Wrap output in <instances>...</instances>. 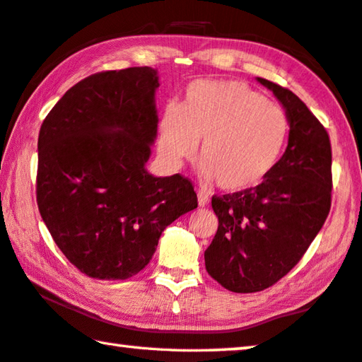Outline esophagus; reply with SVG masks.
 I'll use <instances>...</instances> for the list:
<instances>
[{"instance_id":"34e87169","label":"esophagus","mask_w":362,"mask_h":362,"mask_svg":"<svg viewBox=\"0 0 362 362\" xmlns=\"http://www.w3.org/2000/svg\"><path fill=\"white\" fill-rule=\"evenodd\" d=\"M197 199H199L200 206H205L208 205V202H210V199H208V195L204 191H197Z\"/></svg>"}]
</instances>
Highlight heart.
Wrapping results in <instances>:
<instances>
[{
	"instance_id": "obj_1",
	"label": "heart",
	"mask_w": 362,
	"mask_h": 362,
	"mask_svg": "<svg viewBox=\"0 0 362 362\" xmlns=\"http://www.w3.org/2000/svg\"><path fill=\"white\" fill-rule=\"evenodd\" d=\"M289 122L280 106L238 81H199L181 107L158 124V152L170 167L192 158L200 146L202 175L219 189L242 194L270 175L286 146Z\"/></svg>"
}]
</instances>
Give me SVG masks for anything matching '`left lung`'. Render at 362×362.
<instances>
[{
	"mask_svg": "<svg viewBox=\"0 0 362 362\" xmlns=\"http://www.w3.org/2000/svg\"><path fill=\"white\" fill-rule=\"evenodd\" d=\"M286 111L288 148L261 185L214 195L219 226L205 251L206 272L232 293L275 284L305 255L331 210L332 151L325 127L288 88L257 78Z\"/></svg>",
	"mask_w": 362,
	"mask_h": 362,
	"instance_id": "1",
	"label": "left lung"
}]
</instances>
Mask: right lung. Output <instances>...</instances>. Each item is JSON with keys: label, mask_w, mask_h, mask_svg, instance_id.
<instances>
[{"label": "right lung", "mask_w": 362, "mask_h": 362, "mask_svg": "<svg viewBox=\"0 0 362 362\" xmlns=\"http://www.w3.org/2000/svg\"><path fill=\"white\" fill-rule=\"evenodd\" d=\"M157 87L151 66L92 74L41 125V218L68 261L97 280L136 275L165 227L197 208L191 181L146 170L157 136Z\"/></svg>", "instance_id": "add662e5"}]
</instances>
